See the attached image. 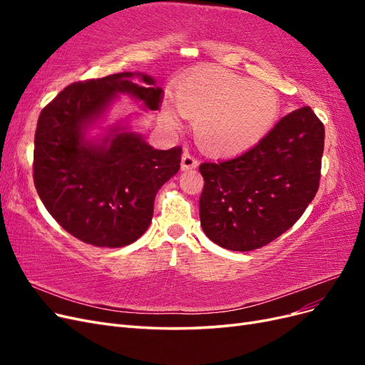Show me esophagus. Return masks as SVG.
I'll return each mask as SVG.
<instances>
[{"label":"esophagus","instance_id":"1","mask_svg":"<svg viewBox=\"0 0 365 365\" xmlns=\"http://www.w3.org/2000/svg\"><path fill=\"white\" fill-rule=\"evenodd\" d=\"M197 168V160L192 155L190 152H184L181 158V169L182 170H192Z\"/></svg>","mask_w":365,"mask_h":365}]
</instances>
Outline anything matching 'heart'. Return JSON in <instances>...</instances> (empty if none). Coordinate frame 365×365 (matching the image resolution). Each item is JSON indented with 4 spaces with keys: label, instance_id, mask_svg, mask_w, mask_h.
<instances>
[{
    "label": "heart",
    "instance_id": "b5f03b06",
    "mask_svg": "<svg viewBox=\"0 0 365 365\" xmlns=\"http://www.w3.org/2000/svg\"><path fill=\"white\" fill-rule=\"evenodd\" d=\"M175 103L182 115L195 120L193 134L200 148L219 157L259 145L280 113L279 96L272 88L220 68L187 77L176 88ZM164 118L180 128L172 108H164Z\"/></svg>",
    "mask_w": 365,
    "mask_h": 365
}]
</instances>
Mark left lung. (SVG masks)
<instances>
[{
	"mask_svg": "<svg viewBox=\"0 0 365 365\" xmlns=\"http://www.w3.org/2000/svg\"><path fill=\"white\" fill-rule=\"evenodd\" d=\"M324 126L309 106L284 115L242 155L202 163L200 219L219 247L251 251L288 231L319 184Z\"/></svg>",
	"mask_w": 365,
	"mask_h": 365,
	"instance_id": "8db88e82",
	"label": "left lung"
}]
</instances>
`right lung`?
I'll list each match as a JSON object with an SVG mask.
<instances>
[{
	"label": "right lung",
	"mask_w": 365,
	"mask_h": 365,
	"mask_svg": "<svg viewBox=\"0 0 365 365\" xmlns=\"http://www.w3.org/2000/svg\"><path fill=\"white\" fill-rule=\"evenodd\" d=\"M121 94L145 111L163 101L145 73L76 82L42 109L35 134L33 178L42 204L63 230L94 247H126L145 235L158 190L181 163V148L153 149L121 121L88 135Z\"/></svg>",
	"instance_id": "add662e5"
}]
</instances>
